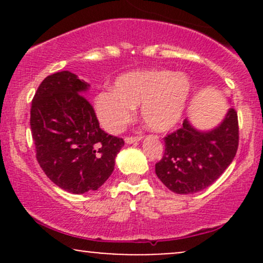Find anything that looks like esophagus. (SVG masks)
<instances>
[{
	"mask_svg": "<svg viewBox=\"0 0 263 263\" xmlns=\"http://www.w3.org/2000/svg\"><path fill=\"white\" fill-rule=\"evenodd\" d=\"M142 136H136V137H126L125 138V142L127 144H131V143H137V142H140L142 140Z\"/></svg>",
	"mask_w": 263,
	"mask_h": 263,
	"instance_id": "34e87169",
	"label": "esophagus"
}]
</instances>
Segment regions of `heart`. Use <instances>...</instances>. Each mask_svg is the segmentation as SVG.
<instances>
[{"mask_svg": "<svg viewBox=\"0 0 263 263\" xmlns=\"http://www.w3.org/2000/svg\"><path fill=\"white\" fill-rule=\"evenodd\" d=\"M193 84L185 73L163 69L129 71L115 81L114 90L95 98V112L106 131L119 132L141 106L142 121L149 129L165 132L182 121Z\"/></svg>", "mask_w": 263, "mask_h": 263, "instance_id": "b5f03b06", "label": "heart"}]
</instances>
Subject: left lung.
Listing matches in <instances>:
<instances>
[{
	"mask_svg": "<svg viewBox=\"0 0 263 263\" xmlns=\"http://www.w3.org/2000/svg\"><path fill=\"white\" fill-rule=\"evenodd\" d=\"M164 155L156 164L161 182L177 194H193L211 185L231 164L238 146L237 114L229 108L211 129H199L188 119L164 138Z\"/></svg>",
	"mask_w": 263,
	"mask_h": 263,
	"instance_id": "left-lung-1",
	"label": "left lung"
}]
</instances>
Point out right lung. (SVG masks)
Returning <instances> with one entry per match:
<instances>
[{"label": "right lung", "mask_w": 263, "mask_h": 263, "mask_svg": "<svg viewBox=\"0 0 263 263\" xmlns=\"http://www.w3.org/2000/svg\"><path fill=\"white\" fill-rule=\"evenodd\" d=\"M89 87L77 74L59 71L42 81L31 107L39 165L54 184L73 194L100 188L125 144L100 128L84 96Z\"/></svg>", "instance_id": "right-lung-1"}]
</instances>
